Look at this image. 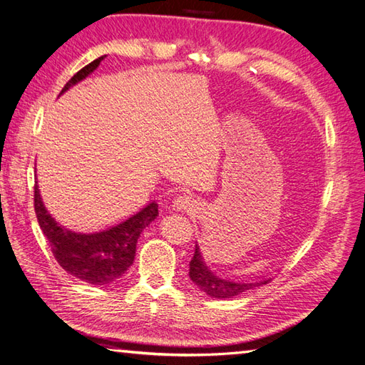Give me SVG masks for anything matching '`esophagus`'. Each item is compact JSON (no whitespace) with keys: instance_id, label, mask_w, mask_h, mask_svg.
I'll list each match as a JSON object with an SVG mask.
<instances>
[{"instance_id":"obj_1","label":"esophagus","mask_w":365,"mask_h":365,"mask_svg":"<svg viewBox=\"0 0 365 365\" xmlns=\"http://www.w3.org/2000/svg\"><path fill=\"white\" fill-rule=\"evenodd\" d=\"M173 207L175 210H180V211H191L194 207H196V202H194L192 197L183 194V196H179V197L174 199V205Z\"/></svg>"}]
</instances>
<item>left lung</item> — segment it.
Masks as SVG:
<instances>
[{
	"label": "left lung",
	"mask_w": 365,
	"mask_h": 365,
	"mask_svg": "<svg viewBox=\"0 0 365 365\" xmlns=\"http://www.w3.org/2000/svg\"><path fill=\"white\" fill-rule=\"evenodd\" d=\"M190 278L192 279L194 284H197V287L202 292L208 294L210 297L213 299H233L236 295L270 282V279H261V282H255V283H250V282L236 283V282H228L227 278H219L213 272H210L208 267L205 266L197 245L196 249H194V255L190 262Z\"/></svg>",
	"instance_id": "obj_1"
}]
</instances>
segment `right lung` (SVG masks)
<instances>
[{
    "mask_svg": "<svg viewBox=\"0 0 365 365\" xmlns=\"http://www.w3.org/2000/svg\"><path fill=\"white\" fill-rule=\"evenodd\" d=\"M104 57L96 58L76 73L66 82L62 93L95 71ZM34 208L41 232L49 241L51 252L61 267L82 282L98 286L113 283L125 274L133 262L141 232L158 215V205L152 202L121 224L99 233L83 235L66 230L49 216L41 202L37 185L34 186Z\"/></svg>",
    "mask_w": 365,
    "mask_h": 365,
    "instance_id": "obj_1",
    "label": "right lung"
}]
</instances>
